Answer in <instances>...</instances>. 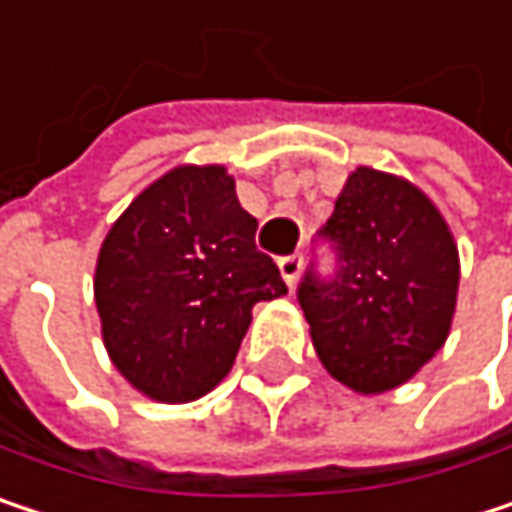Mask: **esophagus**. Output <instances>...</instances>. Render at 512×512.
Returning a JSON list of instances; mask_svg holds the SVG:
<instances>
[{
	"label": "esophagus",
	"mask_w": 512,
	"mask_h": 512,
	"mask_svg": "<svg viewBox=\"0 0 512 512\" xmlns=\"http://www.w3.org/2000/svg\"><path fill=\"white\" fill-rule=\"evenodd\" d=\"M278 269H281V275H284L287 287H296V281H299V272H302V255L281 257V260H278Z\"/></svg>",
	"instance_id": "obj_1"
}]
</instances>
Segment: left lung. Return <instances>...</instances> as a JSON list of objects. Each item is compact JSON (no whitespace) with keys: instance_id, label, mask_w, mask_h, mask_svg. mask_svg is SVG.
Instances as JSON below:
<instances>
[{"instance_id":"left-lung-1","label":"left lung","mask_w":512,"mask_h":512,"mask_svg":"<svg viewBox=\"0 0 512 512\" xmlns=\"http://www.w3.org/2000/svg\"><path fill=\"white\" fill-rule=\"evenodd\" d=\"M320 237L338 269L311 266L296 296L323 367L358 394L403 385L451 332L460 252L448 222L409 180L361 165Z\"/></svg>"}]
</instances>
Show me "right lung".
<instances>
[{
	"mask_svg": "<svg viewBox=\"0 0 512 512\" xmlns=\"http://www.w3.org/2000/svg\"><path fill=\"white\" fill-rule=\"evenodd\" d=\"M255 231L225 165L171 168L112 225L94 302L106 353L136 391L186 403L228 376L252 308L287 293Z\"/></svg>",
	"mask_w": 512,
	"mask_h": 512,
	"instance_id": "1",
	"label": "right lung"
}]
</instances>
